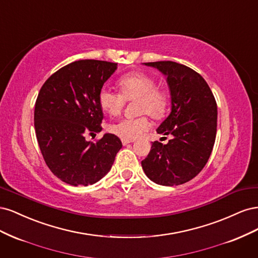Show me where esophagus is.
<instances>
[{"label": "esophagus", "instance_id": "obj_1", "mask_svg": "<svg viewBox=\"0 0 258 258\" xmlns=\"http://www.w3.org/2000/svg\"><path fill=\"white\" fill-rule=\"evenodd\" d=\"M134 142V140H124V139H121V143L122 145H127L129 143H132Z\"/></svg>", "mask_w": 258, "mask_h": 258}]
</instances>
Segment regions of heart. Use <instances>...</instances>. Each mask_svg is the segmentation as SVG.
Returning <instances> with one entry per match:
<instances>
[{
    "label": "heart",
    "instance_id": "b5f03b06",
    "mask_svg": "<svg viewBox=\"0 0 258 258\" xmlns=\"http://www.w3.org/2000/svg\"><path fill=\"white\" fill-rule=\"evenodd\" d=\"M118 92L102 89L99 92L98 102L104 113L110 116L119 115L128 101H135V112L140 114L132 118H124L112 123L108 130L113 135L124 140H136L150 128L147 118L161 119L169 107L168 92L157 86V81L142 71L130 72L122 75L117 82Z\"/></svg>",
    "mask_w": 258,
    "mask_h": 258
}]
</instances>
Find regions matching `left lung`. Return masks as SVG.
I'll list each match as a JSON object with an SVG mask.
<instances>
[{"mask_svg":"<svg viewBox=\"0 0 258 258\" xmlns=\"http://www.w3.org/2000/svg\"><path fill=\"white\" fill-rule=\"evenodd\" d=\"M167 75L171 113L157 129L173 136L166 145L155 141L142 168L159 185L190 181L204 169L212 153L217 126V105L209 85L192 69L173 61L146 62Z\"/></svg>","mask_w":258,"mask_h":258,"instance_id":"obj_1","label":"left lung"}]
</instances>
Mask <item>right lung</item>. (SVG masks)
Masks as SVG:
<instances>
[{"label":"right lung","instance_id":"1","mask_svg":"<svg viewBox=\"0 0 258 258\" xmlns=\"http://www.w3.org/2000/svg\"><path fill=\"white\" fill-rule=\"evenodd\" d=\"M117 68L102 60H79L50 75L38 92L34 127L43 158L62 182L87 186L110 171L121 141L106 134L96 142L85 137L98 134L103 113L99 92Z\"/></svg>","mask_w":258,"mask_h":258}]
</instances>
